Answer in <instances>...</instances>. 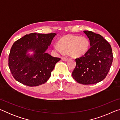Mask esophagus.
<instances>
[{"label": "esophagus", "instance_id": "esophagus-1", "mask_svg": "<svg viewBox=\"0 0 120 120\" xmlns=\"http://www.w3.org/2000/svg\"><path fill=\"white\" fill-rule=\"evenodd\" d=\"M62 60L63 61H68L69 60L68 58H65V57H62Z\"/></svg>", "mask_w": 120, "mask_h": 120}]
</instances>
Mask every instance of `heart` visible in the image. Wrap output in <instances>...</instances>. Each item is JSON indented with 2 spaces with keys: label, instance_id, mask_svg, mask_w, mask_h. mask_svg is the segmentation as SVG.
I'll return each instance as SVG.
<instances>
[{
  "label": "heart",
  "instance_id": "1",
  "mask_svg": "<svg viewBox=\"0 0 120 120\" xmlns=\"http://www.w3.org/2000/svg\"><path fill=\"white\" fill-rule=\"evenodd\" d=\"M90 47L89 39L85 36L66 35L54 45L55 51L59 53H68L73 58H79L86 54Z\"/></svg>",
  "mask_w": 120,
  "mask_h": 120
}]
</instances>
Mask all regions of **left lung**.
Returning a JSON list of instances; mask_svg holds the SVG:
<instances>
[{
  "label": "left lung",
  "mask_w": 120,
  "mask_h": 120,
  "mask_svg": "<svg viewBox=\"0 0 120 120\" xmlns=\"http://www.w3.org/2000/svg\"><path fill=\"white\" fill-rule=\"evenodd\" d=\"M90 48L84 56L75 59L76 67L73 78L83 85L96 84L106 77L113 61L111 46L102 36L92 31H84Z\"/></svg>",
  "instance_id": "1"
}]
</instances>
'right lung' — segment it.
<instances>
[{"label": "right lung", "mask_w": 120, "mask_h": 120, "mask_svg": "<svg viewBox=\"0 0 120 120\" xmlns=\"http://www.w3.org/2000/svg\"><path fill=\"white\" fill-rule=\"evenodd\" d=\"M56 33H30L14 42L8 58L14 78L26 86H39L47 82L56 64L61 59L46 53ZM29 50L33 55L27 54Z\"/></svg>", "instance_id": "obj_1"}]
</instances>
